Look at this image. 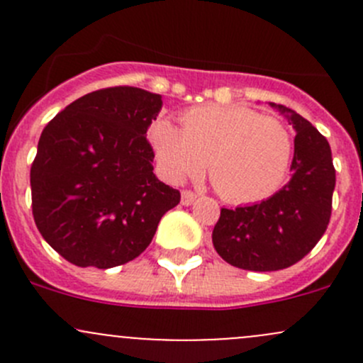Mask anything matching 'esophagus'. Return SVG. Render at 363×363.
Masks as SVG:
<instances>
[{"label": "esophagus", "instance_id": "34e87169", "mask_svg": "<svg viewBox=\"0 0 363 363\" xmlns=\"http://www.w3.org/2000/svg\"><path fill=\"white\" fill-rule=\"evenodd\" d=\"M196 200V193L189 191V189H184L181 195V203L182 205H191Z\"/></svg>", "mask_w": 363, "mask_h": 363}]
</instances>
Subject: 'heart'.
<instances>
[{"label": "heart", "instance_id": "obj_1", "mask_svg": "<svg viewBox=\"0 0 363 363\" xmlns=\"http://www.w3.org/2000/svg\"><path fill=\"white\" fill-rule=\"evenodd\" d=\"M181 126L158 119L149 130L161 174L170 182L200 174L208 160V179L228 202H259L283 184L294 140L277 117L244 107L200 105L182 113Z\"/></svg>", "mask_w": 363, "mask_h": 363}]
</instances>
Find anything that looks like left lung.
<instances>
[{
	"instance_id": "left-lung-1",
	"label": "left lung",
	"mask_w": 363,
	"mask_h": 363,
	"mask_svg": "<svg viewBox=\"0 0 363 363\" xmlns=\"http://www.w3.org/2000/svg\"><path fill=\"white\" fill-rule=\"evenodd\" d=\"M294 124L291 179L276 195L247 207L221 208L212 244L226 263L255 272L288 269L323 237L332 214L335 168L327 138L300 113L274 105Z\"/></svg>"
}]
</instances>
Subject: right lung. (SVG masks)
Segmentation results:
<instances>
[{"mask_svg":"<svg viewBox=\"0 0 363 363\" xmlns=\"http://www.w3.org/2000/svg\"><path fill=\"white\" fill-rule=\"evenodd\" d=\"M160 108V94L116 86L79 98L43 128L29 174L33 218L73 265L131 262L181 202L152 172L145 133Z\"/></svg>","mask_w":363,"mask_h":363,"instance_id":"obj_1","label":"right lung"}]
</instances>
